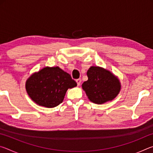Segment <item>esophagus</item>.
<instances>
[{
  "label": "esophagus",
  "mask_w": 153,
  "mask_h": 153,
  "mask_svg": "<svg viewBox=\"0 0 153 153\" xmlns=\"http://www.w3.org/2000/svg\"><path fill=\"white\" fill-rule=\"evenodd\" d=\"M81 82H82L81 79H76V82H77V86H79L80 84H81Z\"/></svg>",
  "instance_id": "34e87169"
}]
</instances>
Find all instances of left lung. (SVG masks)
I'll return each mask as SVG.
<instances>
[{
  "label": "left lung",
  "mask_w": 153,
  "mask_h": 153,
  "mask_svg": "<svg viewBox=\"0 0 153 153\" xmlns=\"http://www.w3.org/2000/svg\"><path fill=\"white\" fill-rule=\"evenodd\" d=\"M88 79L82 84V88L89 100L96 104L112 100L119 94L121 85L119 79L109 71L92 66L88 70Z\"/></svg>",
  "instance_id": "obj_1"
}]
</instances>
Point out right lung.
<instances>
[{"mask_svg": "<svg viewBox=\"0 0 153 153\" xmlns=\"http://www.w3.org/2000/svg\"><path fill=\"white\" fill-rule=\"evenodd\" d=\"M76 86L70 75L59 67H45L32 75L25 84L30 97L38 105L48 108L61 104L67 89Z\"/></svg>", "mask_w": 153, "mask_h": 153, "instance_id": "obj_1", "label": "right lung"}]
</instances>
